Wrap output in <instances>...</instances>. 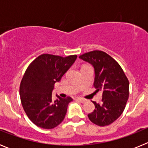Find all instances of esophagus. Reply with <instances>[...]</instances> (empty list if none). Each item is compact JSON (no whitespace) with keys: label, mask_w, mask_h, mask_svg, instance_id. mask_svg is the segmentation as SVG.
Here are the masks:
<instances>
[{"label":"esophagus","mask_w":148,"mask_h":148,"mask_svg":"<svg viewBox=\"0 0 148 148\" xmlns=\"http://www.w3.org/2000/svg\"><path fill=\"white\" fill-rule=\"evenodd\" d=\"M77 100L78 101H80V102H82V103H84V102H86V99H82V98H77Z\"/></svg>","instance_id":"esophagus-1"}]
</instances>
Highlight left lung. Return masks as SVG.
Here are the masks:
<instances>
[{"mask_svg": "<svg viewBox=\"0 0 148 148\" xmlns=\"http://www.w3.org/2000/svg\"><path fill=\"white\" fill-rule=\"evenodd\" d=\"M79 58L92 65L95 72L93 86L97 92L102 91V102L92 101L95 110L88 114L89 119L101 127L110 125L125 110L129 97V81L120 65L103 51H91Z\"/></svg>", "mask_w": 148, "mask_h": 148, "instance_id": "left-lung-1", "label": "left lung"}]
</instances>
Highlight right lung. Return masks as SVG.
Listing matches in <instances>:
<instances>
[{"label":"right lung","instance_id":"obj_1","mask_svg":"<svg viewBox=\"0 0 148 148\" xmlns=\"http://www.w3.org/2000/svg\"><path fill=\"white\" fill-rule=\"evenodd\" d=\"M77 58L76 55L66 56L43 54L27 67L20 85L23 108L30 121L44 129H53L65 117L69 103L73 99H53L56 82L61 81Z\"/></svg>","mask_w":148,"mask_h":148}]
</instances>
